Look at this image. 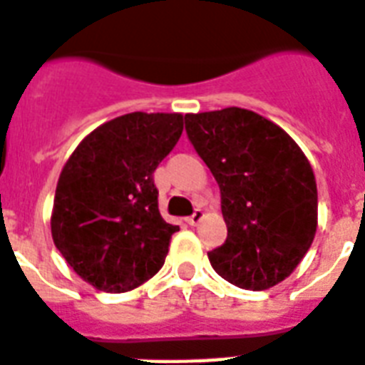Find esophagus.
<instances>
[{
	"label": "esophagus",
	"mask_w": 365,
	"mask_h": 365,
	"mask_svg": "<svg viewBox=\"0 0 365 365\" xmlns=\"http://www.w3.org/2000/svg\"><path fill=\"white\" fill-rule=\"evenodd\" d=\"M202 219H204V211H202V210H197V211H195V213H192L191 217H187V219H185V220H187V225L197 226Z\"/></svg>",
	"instance_id": "obj_1"
}]
</instances>
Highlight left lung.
Returning a JSON list of instances; mask_svg holds the SVG:
<instances>
[{
  "mask_svg": "<svg viewBox=\"0 0 365 365\" xmlns=\"http://www.w3.org/2000/svg\"><path fill=\"white\" fill-rule=\"evenodd\" d=\"M185 131L215 176L228 235L207 252L211 267L243 289L286 280L317 230L312 165L280 125L258 113L226 107L189 113Z\"/></svg>",
  "mask_w": 365,
  "mask_h": 365,
  "instance_id": "obj_1",
  "label": "left lung"
}]
</instances>
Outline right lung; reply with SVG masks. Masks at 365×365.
<instances>
[{
    "instance_id": "add662e5",
    "label": "right lung",
    "mask_w": 365,
    "mask_h": 365,
    "mask_svg": "<svg viewBox=\"0 0 365 365\" xmlns=\"http://www.w3.org/2000/svg\"><path fill=\"white\" fill-rule=\"evenodd\" d=\"M182 131V113H128L98 125L64 163L51 237L100 292H131L163 267L180 226L159 213L154 170Z\"/></svg>"
}]
</instances>
